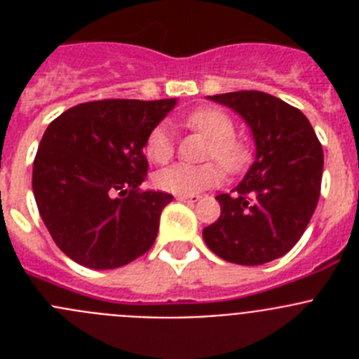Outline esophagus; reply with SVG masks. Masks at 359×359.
<instances>
[{"mask_svg":"<svg viewBox=\"0 0 359 359\" xmlns=\"http://www.w3.org/2000/svg\"><path fill=\"white\" fill-rule=\"evenodd\" d=\"M177 199H180V201H185V203H198L199 199H201V196L199 194H189V196L180 194L177 196Z\"/></svg>","mask_w":359,"mask_h":359,"instance_id":"obj_1","label":"esophagus"}]
</instances>
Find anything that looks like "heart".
<instances>
[{
  "label": "heart",
  "instance_id": "heart-1",
  "mask_svg": "<svg viewBox=\"0 0 359 359\" xmlns=\"http://www.w3.org/2000/svg\"><path fill=\"white\" fill-rule=\"evenodd\" d=\"M189 128L196 129L210 140L207 158L217 160L228 172H239L250 161V147L236 136V123L219 107H198L185 116ZM145 156L156 165H163L174 154V138L169 123L160 122L149 131L144 142ZM223 180V169L215 161L203 165L176 163L154 176V185L170 194H198L212 189Z\"/></svg>",
  "mask_w": 359,
  "mask_h": 359
}]
</instances>
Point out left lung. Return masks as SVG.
Returning <instances> with one entry per match:
<instances>
[{
  "label": "left lung",
  "instance_id": "left-lung-1",
  "mask_svg": "<svg viewBox=\"0 0 359 359\" xmlns=\"http://www.w3.org/2000/svg\"><path fill=\"white\" fill-rule=\"evenodd\" d=\"M252 128L257 158L221 215L203 230L208 248L233 264L257 266L286 255L306 231L320 198L322 144L302 111L262 91L210 97Z\"/></svg>",
  "mask_w": 359,
  "mask_h": 359
}]
</instances>
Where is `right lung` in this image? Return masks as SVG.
Wrapping results in <instances>:
<instances>
[{"mask_svg": "<svg viewBox=\"0 0 359 359\" xmlns=\"http://www.w3.org/2000/svg\"><path fill=\"white\" fill-rule=\"evenodd\" d=\"M176 98H106L69 107L43 135L32 172L37 208L62 253L93 269L151 250L172 196L142 190L144 142Z\"/></svg>", "mask_w": 359, "mask_h": 359, "instance_id": "1", "label": "right lung"}]
</instances>
